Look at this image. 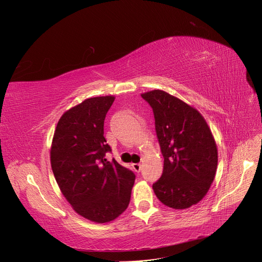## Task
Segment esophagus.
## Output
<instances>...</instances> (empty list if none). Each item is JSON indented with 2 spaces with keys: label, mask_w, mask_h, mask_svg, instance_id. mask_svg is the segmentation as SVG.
Instances as JSON below:
<instances>
[{
  "label": "esophagus",
  "mask_w": 262,
  "mask_h": 262,
  "mask_svg": "<svg viewBox=\"0 0 262 262\" xmlns=\"http://www.w3.org/2000/svg\"><path fill=\"white\" fill-rule=\"evenodd\" d=\"M141 168V164L140 163H133V169L136 171V172H139Z\"/></svg>",
  "instance_id": "1"
}]
</instances>
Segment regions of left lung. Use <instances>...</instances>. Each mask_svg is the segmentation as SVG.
Here are the masks:
<instances>
[{
    "label": "left lung",
    "mask_w": 262,
    "mask_h": 262,
    "mask_svg": "<svg viewBox=\"0 0 262 262\" xmlns=\"http://www.w3.org/2000/svg\"><path fill=\"white\" fill-rule=\"evenodd\" d=\"M152 107L163 171L152 189L174 210L191 207L211 188L217 169V146L204 117L193 106L162 90L141 94Z\"/></svg>",
    "instance_id": "left-lung-1"
}]
</instances>
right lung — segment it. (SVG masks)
<instances>
[{
    "label": "right lung",
    "instance_id": "right-lung-1",
    "mask_svg": "<svg viewBox=\"0 0 262 262\" xmlns=\"http://www.w3.org/2000/svg\"><path fill=\"white\" fill-rule=\"evenodd\" d=\"M115 96L84 100L62 114L55 129L50 163L66 200L82 217L108 223L129 204L135 174L115 159L104 137V119Z\"/></svg>",
    "mask_w": 262,
    "mask_h": 262
}]
</instances>
